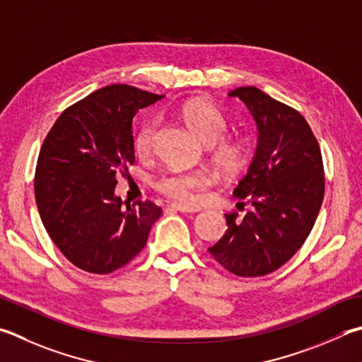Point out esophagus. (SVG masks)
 I'll return each mask as SVG.
<instances>
[{"instance_id":"1","label":"esophagus","mask_w":362,"mask_h":362,"mask_svg":"<svg viewBox=\"0 0 362 362\" xmlns=\"http://www.w3.org/2000/svg\"><path fill=\"white\" fill-rule=\"evenodd\" d=\"M170 209L177 210V212H183V214H193V212H198V207H192V206H185V204H173Z\"/></svg>"}]
</instances>
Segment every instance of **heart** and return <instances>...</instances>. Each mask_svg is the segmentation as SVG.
I'll return each instance as SVG.
<instances>
[{
	"mask_svg": "<svg viewBox=\"0 0 362 362\" xmlns=\"http://www.w3.org/2000/svg\"><path fill=\"white\" fill-rule=\"evenodd\" d=\"M182 118L188 129L198 137V139L210 146L212 152V161L216 169L221 173L233 174L240 168L244 160V148L238 141L226 139L228 133V120L221 110L214 106L210 101L196 100L188 101L182 107ZM153 134H155V122L142 123L134 134V152L137 156H147L152 152L153 147ZM210 183V175L204 170L187 174H166L156 183L163 194L169 196L180 202H192L198 189L204 188Z\"/></svg>",
	"mask_w": 362,
	"mask_h": 362,
	"instance_id": "obj_1",
	"label": "heart"
}]
</instances>
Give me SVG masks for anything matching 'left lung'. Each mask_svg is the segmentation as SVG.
Instances as JSON below:
<instances>
[{"mask_svg": "<svg viewBox=\"0 0 362 362\" xmlns=\"http://www.w3.org/2000/svg\"><path fill=\"white\" fill-rule=\"evenodd\" d=\"M229 96L245 104L258 128L255 156L234 188L252 210L244 218L226 214V233L209 252L234 275L261 277L284 266L310 234L325 196L323 160L298 110L256 87Z\"/></svg>", "mask_w": 362, "mask_h": 362, "instance_id": "obj_1", "label": "left lung"}]
</instances>
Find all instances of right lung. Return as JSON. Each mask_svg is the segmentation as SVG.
I'll use <instances>...</instances> for the list:
<instances>
[{
    "label": "right lung",
    "instance_id": "right-lung-1",
    "mask_svg": "<svg viewBox=\"0 0 362 362\" xmlns=\"http://www.w3.org/2000/svg\"><path fill=\"white\" fill-rule=\"evenodd\" d=\"M163 95L109 85L58 117L39 152L35 196L54 244L82 271L110 274L146 247L163 210L150 201L123 206L118 170L134 163L133 118Z\"/></svg>",
    "mask_w": 362,
    "mask_h": 362
}]
</instances>
